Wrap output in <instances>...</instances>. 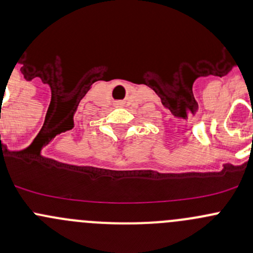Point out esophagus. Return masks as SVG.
I'll return each mask as SVG.
<instances>
[{"label": "esophagus", "instance_id": "1", "mask_svg": "<svg viewBox=\"0 0 253 253\" xmlns=\"http://www.w3.org/2000/svg\"><path fill=\"white\" fill-rule=\"evenodd\" d=\"M115 106H124V101H116V103H115Z\"/></svg>", "mask_w": 253, "mask_h": 253}]
</instances>
